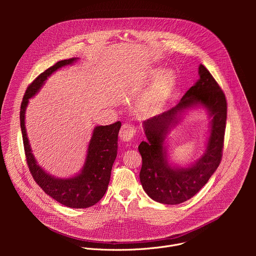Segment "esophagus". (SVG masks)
<instances>
[{
	"label": "esophagus",
	"instance_id": "esophagus-1",
	"mask_svg": "<svg viewBox=\"0 0 256 256\" xmlns=\"http://www.w3.org/2000/svg\"><path fill=\"white\" fill-rule=\"evenodd\" d=\"M136 128L134 124H122L120 130V138L122 140H126V142H128L136 134Z\"/></svg>",
	"mask_w": 256,
	"mask_h": 256
}]
</instances>
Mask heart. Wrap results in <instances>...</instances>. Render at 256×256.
Instances as JSON below:
<instances>
[{
  "mask_svg": "<svg viewBox=\"0 0 256 256\" xmlns=\"http://www.w3.org/2000/svg\"><path fill=\"white\" fill-rule=\"evenodd\" d=\"M160 70H154L152 77H157ZM176 83V76L173 72L167 70L162 72L155 83L146 91L136 102V110L142 116H150L157 112L165 100L172 92Z\"/></svg>",
  "mask_w": 256,
  "mask_h": 256,
  "instance_id": "obj_1",
  "label": "heart"
}]
</instances>
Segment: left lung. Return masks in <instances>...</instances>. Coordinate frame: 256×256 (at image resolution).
Returning <instances> with one entry per match:
<instances>
[{"mask_svg": "<svg viewBox=\"0 0 256 256\" xmlns=\"http://www.w3.org/2000/svg\"><path fill=\"white\" fill-rule=\"evenodd\" d=\"M198 81L190 88L179 103L169 110L144 122L147 142H142L140 180L144 190L155 202L178 204L196 196L220 165L223 155L227 120V101L223 90L202 64ZM204 106L212 118L211 130L204 155L186 168H171L166 161L164 142L168 130L186 108Z\"/></svg>", "mask_w": 256, "mask_h": 256, "instance_id": "1", "label": "left lung"}]
</instances>
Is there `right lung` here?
<instances>
[{
  "mask_svg": "<svg viewBox=\"0 0 256 256\" xmlns=\"http://www.w3.org/2000/svg\"><path fill=\"white\" fill-rule=\"evenodd\" d=\"M76 60L68 58L58 62L42 72L27 87L21 103L20 126L27 165L36 184L60 204L68 208H85L97 204L106 192L112 165L118 155V136L122 122H116L94 128L81 173L66 179L56 178L38 165L31 152L25 128V110L29 99L40 91L52 72L62 66L72 64Z\"/></svg>",
  "mask_w": 256,
  "mask_h": 256,
  "instance_id": "1",
  "label": "right lung"
}]
</instances>
